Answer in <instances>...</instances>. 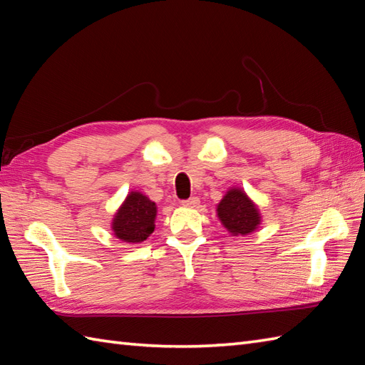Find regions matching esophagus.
Here are the masks:
<instances>
[{"label":"esophagus","mask_w":365,"mask_h":365,"mask_svg":"<svg viewBox=\"0 0 365 365\" xmlns=\"http://www.w3.org/2000/svg\"><path fill=\"white\" fill-rule=\"evenodd\" d=\"M199 199L197 197H190V199H186V200H182V205L183 207H191V208H194V207H197L199 205Z\"/></svg>","instance_id":"esophagus-1"}]
</instances>
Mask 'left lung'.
Instances as JSON below:
<instances>
[{
    "label": "left lung",
    "mask_w": 365,
    "mask_h": 365,
    "mask_svg": "<svg viewBox=\"0 0 365 365\" xmlns=\"http://www.w3.org/2000/svg\"><path fill=\"white\" fill-rule=\"evenodd\" d=\"M217 216L233 235H249L259 224L257 207L240 190H232L225 194L217 205Z\"/></svg>",
    "instance_id": "1"
}]
</instances>
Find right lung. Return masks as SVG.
<instances>
[{"instance_id": "right-lung-1", "label": "right lung", "mask_w": 365, "mask_h": 365, "mask_svg": "<svg viewBox=\"0 0 365 365\" xmlns=\"http://www.w3.org/2000/svg\"><path fill=\"white\" fill-rule=\"evenodd\" d=\"M157 207L140 192H130L113 221V232L125 242H143L154 232Z\"/></svg>"}]
</instances>
